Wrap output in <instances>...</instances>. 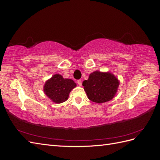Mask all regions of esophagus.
I'll return each mask as SVG.
<instances>
[{"label": "esophagus", "mask_w": 160, "mask_h": 160, "mask_svg": "<svg viewBox=\"0 0 160 160\" xmlns=\"http://www.w3.org/2000/svg\"><path fill=\"white\" fill-rule=\"evenodd\" d=\"M77 83H78V85H79V86H81V85H82V81H81V80H78V81H77Z\"/></svg>", "instance_id": "esophagus-1"}]
</instances>
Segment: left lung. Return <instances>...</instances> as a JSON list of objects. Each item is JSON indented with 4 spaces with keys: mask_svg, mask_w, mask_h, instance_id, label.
<instances>
[{
    "mask_svg": "<svg viewBox=\"0 0 160 160\" xmlns=\"http://www.w3.org/2000/svg\"><path fill=\"white\" fill-rule=\"evenodd\" d=\"M84 90L91 101L102 103L112 99L119 85V81L111 72L95 71L83 82Z\"/></svg>",
    "mask_w": 160,
    "mask_h": 160,
    "instance_id": "left-lung-1",
    "label": "left lung"
}]
</instances>
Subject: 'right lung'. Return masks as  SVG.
Masks as SVG:
<instances>
[{
	"label": "right lung",
	"instance_id": "right-lung-1",
	"mask_svg": "<svg viewBox=\"0 0 160 160\" xmlns=\"http://www.w3.org/2000/svg\"><path fill=\"white\" fill-rule=\"evenodd\" d=\"M77 84L71 79H64L59 74L53 75L46 81L43 91L45 94L52 102L61 103L68 99L70 92Z\"/></svg>",
	"mask_w": 160,
	"mask_h": 160
}]
</instances>
